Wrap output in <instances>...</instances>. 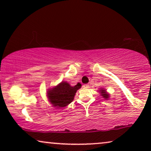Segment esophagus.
<instances>
[{
  "instance_id": "1",
  "label": "esophagus",
  "mask_w": 151,
  "mask_h": 151,
  "mask_svg": "<svg viewBox=\"0 0 151 151\" xmlns=\"http://www.w3.org/2000/svg\"><path fill=\"white\" fill-rule=\"evenodd\" d=\"M83 86H84V88H89V85H88V84H84Z\"/></svg>"
}]
</instances>
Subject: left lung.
I'll use <instances>...</instances> for the list:
<instances>
[{
  "label": "left lung",
  "mask_w": 151,
  "mask_h": 151,
  "mask_svg": "<svg viewBox=\"0 0 151 151\" xmlns=\"http://www.w3.org/2000/svg\"><path fill=\"white\" fill-rule=\"evenodd\" d=\"M99 91H100V93H101V96H102L104 99H106L107 100V99L109 98V94L106 91V90H105L104 88H101Z\"/></svg>",
  "instance_id": "8db88e82"
}]
</instances>
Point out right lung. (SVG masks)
<instances>
[{
    "instance_id": "1",
    "label": "right lung",
    "mask_w": 151,
    "mask_h": 151,
    "mask_svg": "<svg viewBox=\"0 0 151 151\" xmlns=\"http://www.w3.org/2000/svg\"><path fill=\"white\" fill-rule=\"evenodd\" d=\"M81 86V84L78 83L72 86L67 82H62L55 87L49 88L47 93V97L53 106L63 108L73 100L76 91Z\"/></svg>"
}]
</instances>
